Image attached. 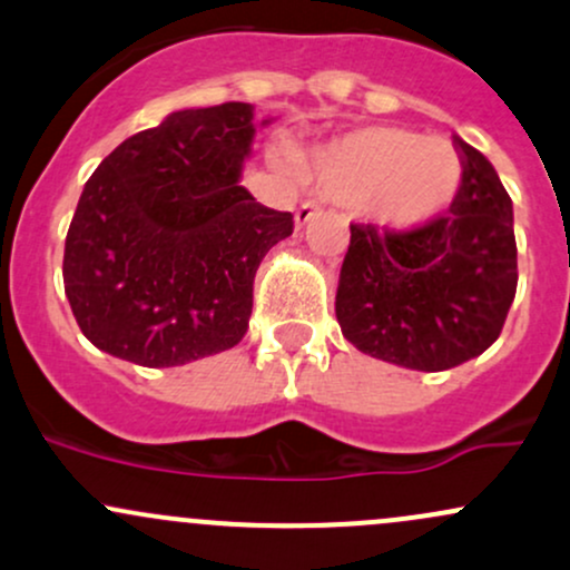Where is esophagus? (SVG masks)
<instances>
[{
  "instance_id": "34e87169",
  "label": "esophagus",
  "mask_w": 570,
  "mask_h": 570,
  "mask_svg": "<svg viewBox=\"0 0 570 570\" xmlns=\"http://www.w3.org/2000/svg\"><path fill=\"white\" fill-rule=\"evenodd\" d=\"M316 214H318V208H316L314 203H303V205H299V208L295 210V224H297V227H305V224H308L311 218H314Z\"/></svg>"
}]
</instances>
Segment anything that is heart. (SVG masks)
Here are the masks:
<instances>
[{
  "instance_id": "b5f03b06",
  "label": "heart",
  "mask_w": 570,
  "mask_h": 570,
  "mask_svg": "<svg viewBox=\"0 0 570 570\" xmlns=\"http://www.w3.org/2000/svg\"><path fill=\"white\" fill-rule=\"evenodd\" d=\"M316 186L343 205H365L386 229H416L446 214L460 191V156L443 140L371 127L318 148Z\"/></svg>"
}]
</instances>
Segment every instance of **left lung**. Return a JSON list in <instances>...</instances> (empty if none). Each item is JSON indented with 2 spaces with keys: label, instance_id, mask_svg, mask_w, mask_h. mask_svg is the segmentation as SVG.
I'll list each match as a JSON object with an SVG mask.
<instances>
[{
  "label": "left lung",
  "instance_id": "obj_1",
  "mask_svg": "<svg viewBox=\"0 0 570 570\" xmlns=\"http://www.w3.org/2000/svg\"><path fill=\"white\" fill-rule=\"evenodd\" d=\"M462 180L446 216L409 233L352 224L335 316L362 354L449 371L498 341L517 295L514 208L484 154L454 137Z\"/></svg>",
  "mask_w": 570,
  "mask_h": 570
}]
</instances>
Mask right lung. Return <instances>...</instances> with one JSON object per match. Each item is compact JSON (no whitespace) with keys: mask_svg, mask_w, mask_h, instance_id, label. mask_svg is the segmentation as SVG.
<instances>
[{"mask_svg":"<svg viewBox=\"0 0 570 570\" xmlns=\"http://www.w3.org/2000/svg\"><path fill=\"white\" fill-rule=\"evenodd\" d=\"M254 132L248 102L175 110L86 180L65 243V292L94 346L173 367L243 341L256 267L295 229L292 214L240 186Z\"/></svg>","mask_w":570,"mask_h":570,"instance_id":"right-lung-1","label":"right lung"}]
</instances>
